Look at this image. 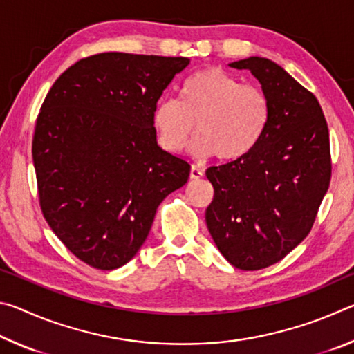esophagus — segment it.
Listing matches in <instances>:
<instances>
[{"mask_svg": "<svg viewBox=\"0 0 354 354\" xmlns=\"http://www.w3.org/2000/svg\"><path fill=\"white\" fill-rule=\"evenodd\" d=\"M201 176H203V170L200 169V167L192 165L190 167V179H198Z\"/></svg>", "mask_w": 354, "mask_h": 354, "instance_id": "esophagus-1", "label": "esophagus"}]
</instances>
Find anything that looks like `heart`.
Returning a JSON list of instances; mask_svg holds the SVG:
<instances>
[{
    "label": "heart",
    "instance_id": "b5f03b06",
    "mask_svg": "<svg viewBox=\"0 0 354 354\" xmlns=\"http://www.w3.org/2000/svg\"><path fill=\"white\" fill-rule=\"evenodd\" d=\"M272 101L266 91L243 84L218 67L192 73L179 87V100H160L153 124L169 151L187 145L194 123L198 136L190 145L196 158L217 156L232 162L250 154L266 136Z\"/></svg>",
    "mask_w": 354,
    "mask_h": 354
}]
</instances>
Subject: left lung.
Returning a JSON list of instances; mask_svg holds the SVG:
<instances>
[{"instance_id": "1", "label": "left lung", "mask_w": 354, "mask_h": 354, "mask_svg": "<svg viewBox=\"0 0 354 354\" xmlns=\"http://www.w3.org/2000/svg\"><path fill=\"white\" fill-rule=\"evenodd\" d=\"M250 70L272 101V120L253 151L206 170L214 200L206 225L225 259L241 270L273 266L309 234L331 179L329 131L319 101L270 59Z\"/></svg>"}]
</instances>
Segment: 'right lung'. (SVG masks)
<instances>
[{"instance_id":"1","label":"right lung","mask_w":354,"mask_h":354,"mask_svg":"<svg viewBox=\"0 0 354 354\" xmlns=\"http://www.w3.org/2000/svg\"><path fill=\"white\" fill-rule=\"evenodd\" d=\"M187 57L101 53L57 77L35 122L44 217L77 259L113 270L136 256L156 209L190 165L158 145L153 112Z\"/></svg>"}]
</instances>
